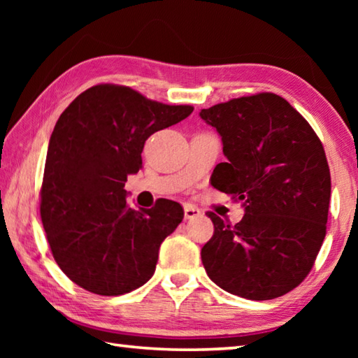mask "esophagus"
Listing matches in <instances>:
<instances>
[{
	"label": "esophagus",
	"instance_id": "34e87169",
	"mask_svg": "<svg viewBox=\"0 0 358 358\" xmlns=\"http://www.w3.org/2000/svg\"><path fill=\"white\" fill-rule=\"evenodd\" d=\"M202 216V210L197 208L196 205H185V220H194V217Z\"/></svg>",
	"mask_w": 358,
	"mask_h": 358
}]
</instances>
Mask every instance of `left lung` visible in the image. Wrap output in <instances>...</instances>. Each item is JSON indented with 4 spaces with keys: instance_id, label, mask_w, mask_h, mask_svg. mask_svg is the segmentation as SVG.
I'll return each mask as SVG.
<instances>
[{
    "instance_id": "obj_1",
    "label": "left lung",
    "mask_w": 358,
    "mask_h": 358,
    "mask_svg": "<svg viewBox=\"0 0 358 358\" xmlns=\"http://www.w3.org/2000/svg\"><path fill=\"white\" fill-rule=\"evenodd\" d=\"M217 131L226 162L211 175L216 189L241 201L235 226L213 211L215 234L202 248L216 286L248 300H271L305 280L325 238L331 192L325 151L310 123L273 93L202 108Z\"/></svg>"
}]
</instances>
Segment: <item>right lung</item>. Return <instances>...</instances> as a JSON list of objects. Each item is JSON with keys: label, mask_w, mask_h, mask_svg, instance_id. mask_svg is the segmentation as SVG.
<instances>
[{"label": "right lung", "mask_w": 358, "mask_h": 358, "mask_svg": "<svg viewBox=\"0 0 358 358\" xmlns=\"http://www.w3.org/2000/svg\"><path fill=\"white\" fill-rule=\"evenodd\" d=\"M191 106L150 101L129 87L96 85L59 115L48 142L41 217L63 273L98 295H123L155 273L157 252L183 221L178 202L126 203L145 141L189 117Z\"/></svg>", "instance_id": "obj_1"}]
</instances>
